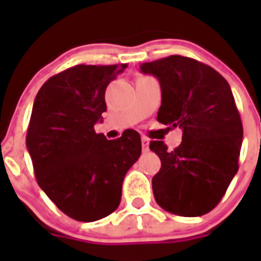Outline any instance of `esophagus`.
Returning a JSON list of instances; mask_svg holds the SVG:
<instances>
[{"instance_id": "1", "label": "esophagus", "mask_w": 261, "mask_h": 261, "mask_svg": "<svg viewBox=\"0 0 261 261\" xmlns=\"http://www.w3.org/2000/svg\"><path fill=\"white\" fill-rule=\"evenodd\" d=\"M141 144H142V150H144V151L149 150V138L142 137L141 138Z\"/></svg>"}]
</instances>
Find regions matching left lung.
I'll list each match as a JSON object with an SVG mask.
<instances>
[{
    "label": "left lung",
    "instance_id": "obj_1",
    "mask_svg": "<svg viewBox=\"0 0 261 261\" xmlns=\"http://www.w3.org/2000/svg\"><path fill=\"white\" fill-rule=\"evenodd\" d=\"M141 71L161 84L156 120L183 130L172 151L163 141L150 142L161 159L151 180L156 204L176 216L209 213L239 168L243 125L230 85L209 65L179 55L145 62Z\"/></svg>",
    "mask_w": 261,
    "mask_h": 261
}]
</instances>
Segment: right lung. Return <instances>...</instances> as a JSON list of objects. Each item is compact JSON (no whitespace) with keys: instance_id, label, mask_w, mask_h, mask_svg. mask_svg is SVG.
<instances>
[{"instance_id":"add662e5","label":"right lung","mask_w":261,"mask_h":261,"mask_svg":"<svg viewBox=\"0 0 261 261\" xmlns=\"http://www.w3.org/2000/svg\"><path fill=\"white\" fill-rule=\"evenodd\" d=\"M126 66L75 65L50 77L34 102L26 145L36 180L75 221L93 222L116 211L124 176L141 155L133 129L116 140L94 129L107 111L108 84Z\"/></svg>"}]
</instances>
